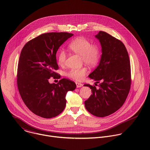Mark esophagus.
Here are the masks:
<instances>
[{
    "label": "esophagus",
    "instance_id": "34e87169",
    "mask_svg": "<svg viewBox=\"0 0 150 150\" xmlns=\"http://www.w3.org/2000/svg\"><path fill=\"white\" fill-rule=\"evenodd\" d=\"M76 87L77 88H80V87H82V85H83L82 83L78 82H76Z\"/></svg>",
    "mask_w": 150,
    "mask_h": 150
}]
</instances>
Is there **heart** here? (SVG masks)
<instances>
[{
    "mask_svg": "<svg viewBox=\"0 0 150 150\" xmlns=\"http://www.w3.org/2000/svg\"><path fill=\"white\" fill-rule=\"evenodd\" d=\"M68 48L73 52L79 54L82 61L90 67H94L99 62L101 52L99 47L92 44L88 40L83 37H78L72 40L68 45ZM67 58V54L63 50H60L57 54L59 65H63ZM87 73V69L85 67L74 68L69 70L66 75L68 77L75 81L82 80Z\"/></svg>",
    "mask_w": 150,
    "mask_h": 150,
    "instance_id": "obj_1",
    "label": "heart"
}]
</instances>
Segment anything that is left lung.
Returning <instances> with one entry per match:
<instances>
[{"label": "left lung", "instance_id": "1", "mask_svg": "<svg viewBox=\"0 0 150 150\" xmlns=\"http://www.w3.org/2000/svg\"><path fill=\"white\" fill-rule=\"evenodd\" d=\"M96 37L101 44L102 54L98 66L88 76L96 83L94 86L84 85L92 91L85 101V107L91 114L103 117L115 113L124 104L131 88V64L120 40L101 31Z\"/></svg>", "mask_w": 150, "mask_h": 150}]
</instances>
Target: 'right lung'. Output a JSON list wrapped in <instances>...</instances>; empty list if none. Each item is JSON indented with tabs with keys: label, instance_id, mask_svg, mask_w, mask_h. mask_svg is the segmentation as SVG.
I'll list each match as a JSON object with an SVG mask.
<instances>
[{
	"label": "right lung",
	"instance_id": "1",
	"mask_svg": "<svg viewBox=\"0 0 150 150\" xmlns=\"http://www.w3.org/2000/svg\"><path fill=\"white\" fill-rule=\"evenodd\" d=\"M71 33H47L31 40L21 50L18 65L17 85L27 108L35 115L49 119L65 108L66 95L76 84L63 78L57 83L49 79L56 76L59 68L56 54L59 47L71 37Z\"/></svg>",
	"mask_w": 150,
	"mask_h": 150
}]
</instances>
